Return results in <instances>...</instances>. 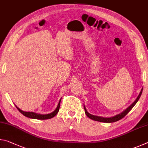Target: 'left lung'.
I'll use <instances>...</instances> for the list:
<instances>
[{"label": "left lung", "instance_id": "left-lung-1", "mask_svg": "<svg viewBox=\"0 0 148 148\" xmlns=\"http://www.w3.org/2000/svg\"><path fill=\"white\" fill-rule=\"evenodd\" d=\"M142 90L143 89H142L141 91H140V94L138 95V96L136 98V99L135 100L134 102L132 103L131 105H130V106H129L126 110H125L123 112H121V114H117L116 116H114V117H100V116H94V115H91L87 111V110L86 108V106L85 105H84V110H85V113H86V116L89 117L90 119H91L92 120H95V121H100V122H104V123H113V122H116L119 121L121 119H122L123 117H124L126 115L129 113V112L131 111V109L134 106V105L136 104V102L138 101V100L140 99V96H141L142 92Z\"/></svg>", "mask_w": 148, "mask_h": 148}]
</instances>
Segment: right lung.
Masks as SVG:
<instances>
[{
    "label": "right lung",
    "mask_w": 148,
    "mask_h": 148,
    "mask_svg": "<svg viewBox=\"0 0 148 148\" xmlns=\"http://www.w3.org/2000/svg\"><path fill=\"white\" fill-rule=\"evenodd\" d=\"M61 99H60L59 104H58V105H57L56 109L53 112H51V113L48 114H36V113H34V112H24V111H23V110H21V109H19L17 106H16V107L17 108V109L25 117H29V118H32V119H51V118H52V117H53L54 116H56L57 114L58 113V112L59 110V108H60V103H61Z\"/></svg>",
    "instance_id": "1"
}]
</instances>
